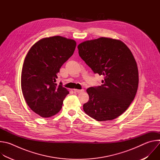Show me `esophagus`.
<instances>
[{"instance_id":"obj_1","label":"esophagus","mask_w":160,"mask_h":160,"mask_svg":"<svg viewBox=\"0 0 160 160\" xmlns=\"http://www.w3.org/2000/svg\"><path fill=\"white\" fill-rule=\"evenodd\" d=\"M74 92H77V93H78V94L82 93V92H84V89H80V90H78V89H74Z\"/></svg>"}]
</instances>
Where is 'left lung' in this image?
<instances>
[{
	"label": "left lung",
	"mask_w": 160,
	"mask_h": 160,
	"mask_svg": "<svg viewBox=\"0 0 160 160\" xmlns=\"http://www.w3.org/2000/svg\"><path fill=\"white\" fill-rule=\"evenodd\" d=\"M80 57L93 72L104 76L101 86L87 89L89 100L83 106L88 116L102 122L117 118L133 101L139 83L138 65L120 40L105 37L78 45Z\"/></svg>",
	"instance_id": "1"
}]
</instances>
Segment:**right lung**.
I'll return each mask as SVG.
<instances>
[{
  "label": "right lung",
  "mask_w": 160,
  "mask_h": 160,
  "mask_svg": "<svg viewBox=\"0 0 160 160\" xmlns=\"http://www.w3.org/2000/svg\"><path fill=\"white\" fill-rule=\"evenodd\" d=\"M76 45L75 40L60 36L45 38L33 45L25 58L21 73L22 92L30 109L42 117L58 113L69 94L56 80Z\"/></svg>",
  "instance_id": "1"
}]
</instances>
